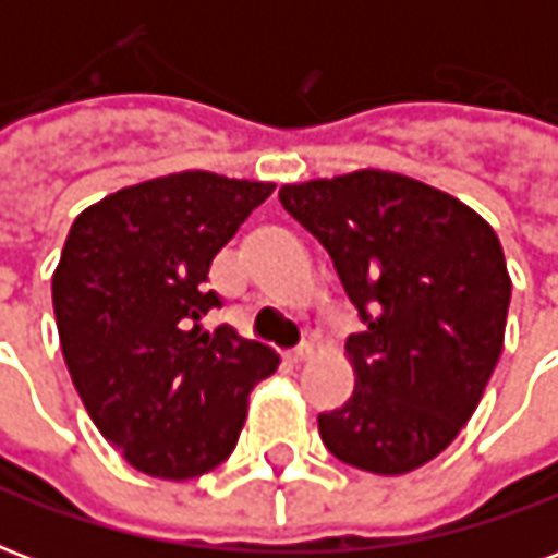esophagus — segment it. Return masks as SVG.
Returning a JSON list of instances; mask_svg holds the SVG:
<instances>
[{
	"instance_id": "34e87169",
	"label": "esophagus",
	"mask_w": 558,
	"mask_h": 558,
	"mask_svg": "<svg viewBox=\"0 0 558 558\" xmlns=\"http://www.w3.org/2000/svg\"><path fill=\"white\" fill-rule=\"evenodd\" d=\"M311 343H299V347H295V350H290V355H287V359H290L292 364H302V362H307V359H311Z\"/></svg>"
}]
</instances>
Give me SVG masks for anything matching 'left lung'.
Listing matches in <instances>:
<instances>
[{
  "label": "left lung",
  "mask_w": 558,
  "mask_h": 558,
  "mask_svg": "<svg viewBox=\"0 0 558 558\" xmlns=\"http://www.w3.org/2000/svg\"><path fill=\"white\" fill-rule=\"evenodd\" d=\"M280 206L323 244L364 331L355 391L319 415L331 454L403 475L472 418L502 355L511 278L487 220L410 175L359 170L283 184Z\"/></svg>",
  "instance_id": "1"
}]
</instances>
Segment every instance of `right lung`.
I'll use <instances>...</instances> for the list:
<instances>
[{
    "label": "right lung",
    "instance_id": "1",
    "mask_svg": "<svg viewBox=\"0 0 558 558\" xmlns=\"http://www.w3.org/2000/svg\"><path fill=\"white\" fill-rule=\"evenodd\" d=\"M275 191L215 172H172L89 206L68 232L53 311L83 407L128 463L184 481L220 466L239 442L247 395L278 371V352L211 335L223 307L208 268Z\"/></svg>",
    "mask_w": 558,
    "mask_h": 558
}]
</instances>
